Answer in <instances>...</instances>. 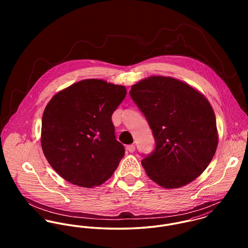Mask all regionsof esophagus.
Returning <instances> with one entry per match:
<instances>
[{"instance_id": "1", "label": "esophagus", "mask_w": 248, "mask_h": 248, "mask_svg": "<svg viewBox=\"0 0 248 248\" xmlns=\"http://www.w3.org/2000/svg\"><path fill=\"white\" fill-rule=\"evenodd\" d=\"M127 150L130 152V153H134L136 151V146L134 144H131V145H128L127 146Z\"/></svg>"}]
</instances>
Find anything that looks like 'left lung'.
<instances>
[{"mask_svg": "<svg viewBox=\"0 0 248 248\" xmlns=\"http://www.w3.org/2000/svg\"><path fill=\"white\" fill-rule=\"evenodd\" d=\"M130 95L153 131L155 148L141 161L147 176L163 188L184 186L200 177L216 153V116L207 98L187 83L150 76Z\"/></svg>", "mask_w": 248, "mask_h": 248, "instance_id": "obj_1", "label": "left lung"}]
</instances>
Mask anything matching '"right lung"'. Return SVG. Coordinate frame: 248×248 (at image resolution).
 Wrapping results in <instances>:
<instances>
[{
    "mask_svg": "<svg viewBox=\"0 0 248 248\" xmlns=\"http://www.w3.org/2000/svg\"><path fill=\"white\" fill-rule=\"evenodd\" d=\"M127 93L124 86L85 79L57 93L43 113V153L60 176L93 188L108 179L124 156L111 115Z\"/></svg>",
    "mask_w": 248,
    "mask_h": 248,
    "instance_id": "right-lung-1",
    "label": "right lung"
}]
</instances>
